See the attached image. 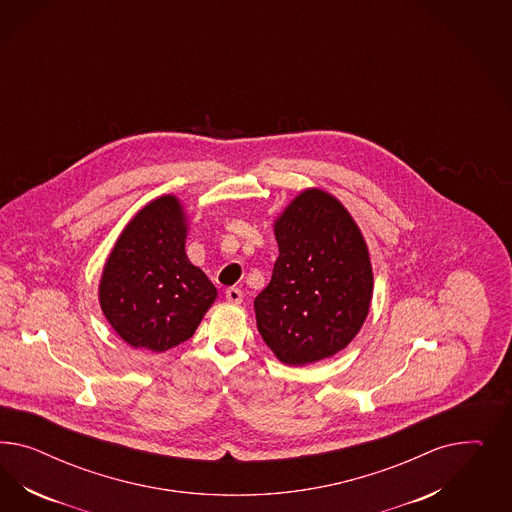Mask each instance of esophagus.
I'll return each mask as SVG.
<instances>
[{"label": "esophagus", "instance_id": "obj_1", "mask_svg": "<svg viewBox=\"0 0 512 512\" xmlns=\"http://www.w3.org/2000/svg\"><path fill=\"white\" fill-rule=\"evenodd\" d=\"M225 296H227V300H229V302H233V304H240V302H242V298H244V293H242L240 289H236V287H229V289L225 291Z\"/></svg>", "mask_w": 512, "mask_h": 512}]
</instances>
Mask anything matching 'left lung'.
I'll use <instances>...</instances> for the list:
<instances>
[{
  "instance_id": "left-lung-1",
  "label": "left lung",
  "mask_w": 512,
  "mask_h": 512,
  "mask_svg": "<svg viewBox=\"0 0 512 512\" xmlns=\"http://www.w3.org/2000/svg\"><path fill=\"white\" fill-rule=\"evenodd\" d=\"M279 255L257 295L264 343L287 366L334 357L364 325L372 263L355 219L323 189H306L274 223Z\"/></svg>"
}]
</instances>
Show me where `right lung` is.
Listing matches in <instances>:
<instances>
[{
  "instance_id": "right-lung-1",
  "label": "right lung",
  "mask_w": 512,
  "mask_h": 512,
  "mask_svg": "<svg viewBox=\"0 0 512 512\" xmlns=\"http://www.w3.org/2000/svg\"><path fill=\"white\" fill-rule=\"evenodd\" d=\"M186 212L174 195L148 202L118 236L99 283V304L135 349L169 351L189 340L214 304V283L186 255Z\"/></svg>"
}]
</instances>
